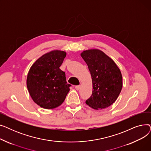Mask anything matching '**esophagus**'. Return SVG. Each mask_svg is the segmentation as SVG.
I'll return each mask as SVG.
<instances>
[{
    "label": "esophagus",
    "mask_w": 151,
    "mask_h": 151,
    "mask_svg": "<svg viewBox=\"0 0 151 151\" xmlns=\"http://www.w3.org/2000/svg\"><path fill=\"white\" fill-rule=\"evenodd\" d=\"M80 88H81V85H77L75 86V89L76 90H80Z\"/></svg>",
    "instance_id": "1"
}]
</instances>
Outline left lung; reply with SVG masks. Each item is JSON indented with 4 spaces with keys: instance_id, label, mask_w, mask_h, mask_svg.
<instances>
[{
    "instance_id": "left-lung-1",
    "label": "left lung",
    "mask_w": 151,
    "mask_h": 151,
    "mask_svg": "<svg viewBox=\"0 0 151 151\" xmlns=\"http://www.w3.org/2000/svg\"><path fill=\"white\" fill-rule=\"evenodd\" d=\"M81 55L88 66L92 80V93L86 104L95 109L111 105L119 96L122 76L115 62L99 50L84 51Z\"/></svg>"
}]
</instances>
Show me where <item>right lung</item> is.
<instances>
[{
    "instance_id": "obj_1",
    "label": "right lung",
    "mask_w": 151,
    "mask_h": 151,
    "mask_svg": "<svg viewBox=\"0 0 151 151\" xmlns=\"http://www.w3.org/2000/svg\"><path fill=\"white\" fill-rule=\"evenodd\" d=\"M66 52L54 50L37 59L30 67L27 78V87L34 101L45 109L60 106L70 91L65 73L59 67Z\"/></svg>"
}]
</instances>
